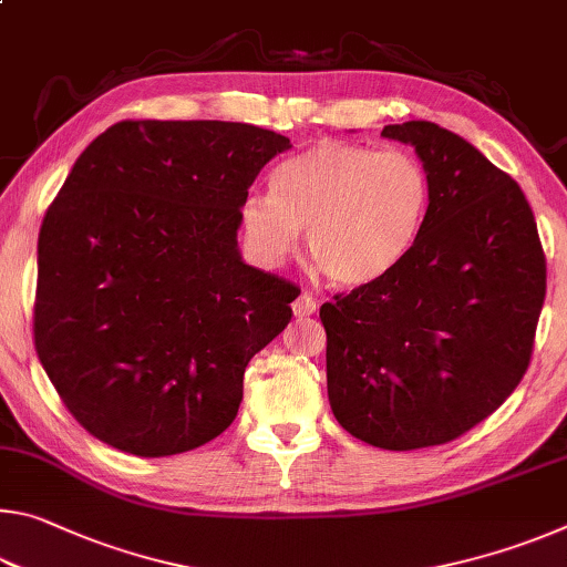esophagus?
Here are the masks:
<instances>
[{"mask_svg":"<svg viewBox=\"0 0 567 567\" xmlns=\"http://www.w3.org/2000/svg\"><path fill=\"white\" fill-rule=\"evenodd\" d=\"M315 307H318V302H315V297L310 292H302L292 302V312H295V318H310V315L315 312Z\"/></svg>","mask_w":567,"mask_h":567,"instance_id":"obj_1","label":"esophagus"}]
</instances>
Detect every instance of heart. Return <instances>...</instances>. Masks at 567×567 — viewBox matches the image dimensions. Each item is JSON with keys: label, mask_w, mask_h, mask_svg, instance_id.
<instances>
[{"label": "heart", "mask_w": 567, "mask_h": 567, "mask_svg": "<svg viewBox=\"0 0 567 567\" xmlns=\"http://www.w3.org/2000/svg\"><path fill=\"white\" fill-rule=\"evenodd\" d=\"M430 177L408 152L320 142L275 172V192L252 189L239 219L265 265L307 249L328 280L360 287L405 260L427 219Z\"/></svg>", "instance_id": "b5f03b06"}]
</instances>
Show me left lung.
Returning a JSON list of instances; mask_svg holds the SVG:
<instances>
[{"instance_id": "left-lung-1", "label": "left lung", "mask_w": 567, "mask_h": 567, "mask_svg": "<svg viewBox=\"0 0 567 567\" xmlns=\"http://www.w3.org/2000/svg\"><path fill=\"white\" fill-rule=\"evenodd\" d=\"M433 187L395 270L320 307L328 395L352 437L382 450L443 445L511 398L530 364L545 252L517 182L435 122L388 124Z\"/></svg>"}]
</instances>
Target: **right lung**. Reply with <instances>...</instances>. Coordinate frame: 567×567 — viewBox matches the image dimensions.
Instances as JSON below:
<instances>
[{
  "mask_svg": "<svg viewBox=\"0 0 567 567\" xmlns=\"http://www.w3.org/2000/svg\"><path fill=\"white\" fill-rule=\"evenodd\" d=\"M290 147L243 122L124 120L74 162L40 229L34 348L90 435L165 457L233 425L300 295L237 249L249 185Z\"/></svg>",
  "mask_w": 567,
  "mask_h": 567,
  "instance_id": "obj_1",
  "label": "right lung"
}]
</instances>
